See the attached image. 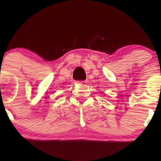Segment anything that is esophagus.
Returning a JSON list of instances; mask_svg holds the SVG:
<instances>
[{"label": "esophagus", "mask_w": 161, "mask_h": 161, "mask_svg": "<svg viewBox=\"0 0 161 161\" xmlns=\"http://www.w3.org/2000/svg\"><path fill=\"white\" fill-rule=\"evenodd\" d=\"M79 82V83H84L85 82H83V81H81V82Z\"/></svg>", "instance_id": "esophagus-1"}]
</instances>
